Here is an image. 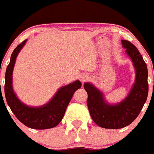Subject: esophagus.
<instances>
[{"label": "esophagus", "mask_w": 154, "mask_h": 154, "mask_svg": "<svg viewBox=\"0 0 154 154\" xmlns=\"http://www.w3.org/2000/svg\"><path fill=\"white\" fill-rule=\"evenodd\" d=\"M79 79L82 82V83H84L89 79V75L87 73H82L79 75Z\"/></svg>", "instance_id": "obj_1"}]
</instances>
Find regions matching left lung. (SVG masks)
<instances>
[{"label": "left lung", "mask_w": 154, "mask_h": 154, "mask_svg": "<svg viewBox=\"0 0 154 154\" xmlns=\"http://www.w3.org/2000/svg\"><path fill=\"white\" fill-rule=\"evenodd\" d=\"M121 42L135 70V82L125 99L120 103H110L103 93L93 84H84L88 93L90 115L96 124L106 129H121L133 122L142 109L148 94V72L142 56L130 42L122 39Z\"/></svg>", "instance_id": "1"}]
</instances>
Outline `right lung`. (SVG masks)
Masks as SVG:
<instances>
[{"mask_svg":"<svg viewBox=\"0 0 154 154\" xmlns=\"http://www.w3.org/2000/svg\"><path fill=\"white\" fill-rule=\"evenodd\" d=\"M27 40L25 39L15 48L7 67L4 85L6 100L15 116L26 127L35 129L53 128L58 125L63 119L74 93L82 87V83L79 80H76L62 86L52 98L42 106H30L22 103L13 90V72L16 57L25 46Z\"/></svg>","mask_w":154,"mask_h":154,"instance_id":"add662e5","label":"right lung"}]
</instances>
